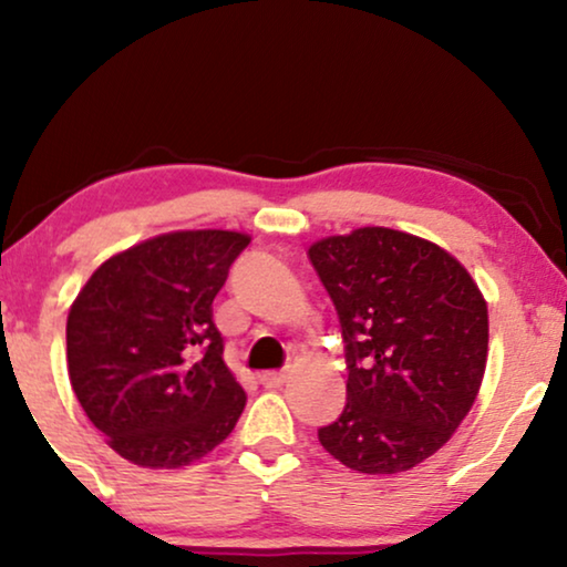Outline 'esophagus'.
Listing matches in <instances>:
<instances>
[{
  "label": "esophagus",
  "mask_w": 567,
  "mask_h": 567,
  "mask_svg": "<svg viewBox=\"0 0 567 567\" xmlns=\"http://www.w3.org/2000/svg\"><path fill=\"white\" fill-rule=\"evenodd\" d=\"M258 379L262 386H281V384H286L289 374H286V371H262Z\"/></svg>",
  "instance_id": "1"
}]
</instances>
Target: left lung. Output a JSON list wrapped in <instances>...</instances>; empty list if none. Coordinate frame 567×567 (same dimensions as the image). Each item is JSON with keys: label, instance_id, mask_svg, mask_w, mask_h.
<instances>
[{"label": "left lung", "instance_id": "left-lung-1", "mask_svg": "<svg viewBox=\"0 0 567 567\" xmlns=\"http://www.w3.org/2000/svg\"><path fill=\"white\" fill-rule=\"evenodd\" d=\"M309 260L346 343V408L317 431L367 475L405 472L452 439L487 361V305L467 268L429 239L363 227L320 239Z\"/></svg>", "mask_w": 567, "mask_h": 567}]
</instances>
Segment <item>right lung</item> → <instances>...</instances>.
Here are the masks:
<instances>
[{
    "label": "right lung",
    "mask_w": 567,
    "mask_h": 567,
    "mask_svg": "<svg viewBox=\"0 0 567 567\" xmlns=\"http://www.w3.org/2000/svg\"><path fill=\"white\" fill-rule=\"evenodd\" d=\"M250 237L169 231L105 260L66 320L72 390L123 460L175 470L219 446L245 410L214 297Z\"/></svg>",
    "instance_id": "obj_1"
}]
</instances>
